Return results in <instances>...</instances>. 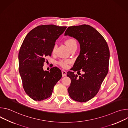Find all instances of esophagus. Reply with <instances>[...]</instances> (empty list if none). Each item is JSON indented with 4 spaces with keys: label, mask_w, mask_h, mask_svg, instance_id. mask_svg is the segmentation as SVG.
Segmentation results:
<instances>
[{
    "label": "esophagus",
    "mask_w": 128,
    "mask_h": 128,
    "mask_svg": "<svg viewBox=\"0 0 128 128\" xmlns=\"http://www.w3.org/2000/svg\"><path fill=\"white\" fill-rule=\"evenodd\" d=\"M62 76H66L67 75V72L66 71H65L64 70H62Z\"/></svg>",
    "instance_id": "34e87169"
}]
</instances>
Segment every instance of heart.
Instances as JSON below:
<instances>
[{
  "instance_id": "obj_1",
  "label": "heart",
  "mask_w": 128,
  "mask_h": 128,
  "mask_svg": "<svg viewBox=\"0 0 128 128\" xmlns=\"http://www.w3.org/2000/svg\"><path fill=\"white\" fill-rule=\"evenodd\" d=\"M65 44L68 46V48L70 50L72 48H74L75 46H77V43L76 40L74 38H69L65 41ZM56 46H54L53 48V52L56 49ZM70 62V61L69 60H61L59 62V64L63 68H66L67 67V65Z\"/></svg>"
}]
</instances>
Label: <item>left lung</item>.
Masks as SVG:
<instances>
[{
  "label": "left lung",
  "instance_id": "1",
  "mask_svg": "<svg viewBox=\"0 0 128 128\" xmlns=\"http://www.w3.org/2000/svg\"><path fill=\"white\" fill-rule=\"evenodd\" d=\"M64 35L74 38L80 44V54L71 70L84 72L79 77L74 72H67L71 80L68 92L73 100L86 102L96 95L108 74L109 48L102 35L88 25L70 26Z\"/></svg>",
  "mask_w": 128,
  "mask_h": 128
}]
</instances>
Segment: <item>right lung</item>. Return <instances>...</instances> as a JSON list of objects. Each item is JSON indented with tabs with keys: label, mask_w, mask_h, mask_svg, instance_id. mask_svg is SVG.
Instances as JSON below:
<instances>
[{
	"label": "right lung",
	"mask_w": 128,
	"mask_h": 128,
	"mask_svg": "<svg viewBox=\"0 0 128 128\" xmlns=\"http://www.w3.org/2000/svg\"><path fill=\"white\" fill-rule=\"evenodd\" d=\"M67 27L40 25L26 35L19 52V71L26 93L35 101H42L52 94L62 78L61 71L54 67L44 71L46 57L50 56L56 40Z\"/></svg>",
	"instance_id": "1"
}]
</instances>
